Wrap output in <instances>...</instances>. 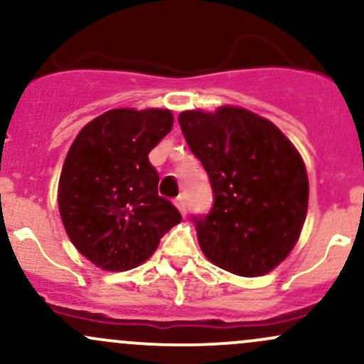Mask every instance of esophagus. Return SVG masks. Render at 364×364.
Returning <instances> with one entry per match:
<instances>
[{"label":"esophagus","instance_id":"34e87169","mask_svg":"<svg viewBox=\"0 0 364 364\" xmlns=\"http://www.w3.org/2000/svg\"><path fill=\"white\" fill-rule=\"evenodd\" d=\"M174 203H176V207H178V209H179V213H181L183 215H186V200H185V197H178L174 200Z\"/></svg>","mask_w":364,"mask_h":364}]
</instances>
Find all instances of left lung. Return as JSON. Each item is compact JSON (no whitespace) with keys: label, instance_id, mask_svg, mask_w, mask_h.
Returning <instances> with one entry per match:
<instances>
[{"label":"left lung","instance_id":"8db88e82","mask_svg":"<svg viewBox=\"0 0 364 364\" xmlns=\"http://www.w3.org/2000/svg\"><path fill=\"white\" fill-rule=\"evenodd\" d=\"M190 150L209 174L213 209L193 215L202 252L238 277H262L294 249L307 214L306 166L285 134L238 107L181 112Z\"/></svg>","mask_w":364,"mask_h":364}]
</instances>
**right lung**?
<instances>
[{"mask_svg": "<svg viewBox=\"0 0 364 364\" xmlns=\"http://www.w3.org/2000/svg\"><path fill=\"white\" fill-rule=\"evenodd\" d=\"M173 129L162 109H115L86 124L58 183V209L75 249L105 271L145 262L181 214L159 195L149 154Z\"/></svg>", "mask_w": 364, "mask_h": 364, "instance_id": "right-lung-1", "label": "right lung"}]
</instances>
